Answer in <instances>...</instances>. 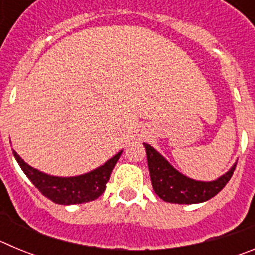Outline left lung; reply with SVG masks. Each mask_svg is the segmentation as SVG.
<instances>
[{
	"mask_svg": "<svg viewBox=\"0 0 255 255\" xmlns=\"http://www.w3.org/2000/svg\"><path fill=\"white\" fill-rule=\"evenodd\" d=\"M153 190L168 203L197 204L217 195L233 176L236 163L225 175L213 181H198L182 175L159 152L144 143Z\"/></svg>",
	"mask_w": 255,
	"mask_h": 255,
	"instance_id": "1",
	"label": "left lung"
}]
</instances>
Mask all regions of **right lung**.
Wrapping results in <instances>:
<instances>
[{
    "mask_svg": "<svg viewBox=\"0 0 255 255\" xmlns=\"http://www.w3.org/2000/svg\"><path fill=\"white\" fill-rule=\"evenodd\" d=\"M12 153L24 173L44 197L52 200L53 203L70 206V204L87 203L102 195L106 189V184L110 180V175L116 162L120 158L123 150H120L96 170L71 177L52 176L48 173L42 172L29 166L15 150H12Z\"/></svg>",
    "mask_w": 255,
    "mask_h": 255,
    "instance_id": "obj_1",
    "label": "right lung"
}]
</instances>
